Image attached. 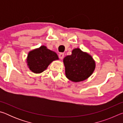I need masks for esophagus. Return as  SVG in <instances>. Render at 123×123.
<instances>
[{"instance_id":"obj_1","label":"esophagus","mask_w":123,"mask_h":123,"mask_svg":"<svg viewBox=\"0 0 123 123\" xmlns=\"http://www.w3.org/2000/svg\"><path fill=\"white\" fill-rule=\"evenodd\" d=\"M59 56L60 59H61V60L63 59V57H64V54H63V53H60V54H59Z\"/></svg>"}]
</instances>
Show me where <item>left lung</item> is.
Segmentation results:
<instances>
[{
    "label": "left lung",
    "instance_id": "1",
    "mask_svg": "<svg viewBox=\"0 0 123 123\" xmlns=\"http://www.w3.org/2000/svg\"><path fill=\"white\" fill-rule=\"evenodd\" d=\"M66 77L74 82L86 80L95 69V62L89 54L79 48L74 49L71 55L64 58Z\"/></svg>",
    "mask_w": 123,
    "mask_h": 123
}]
</instances>
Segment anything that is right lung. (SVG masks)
Wrapping results in <instances>:
<instances>
[{
    "mask_svg": "<svg viewBox=\"0 0 123 123\" xmlns=\"http://www.w3.org/2000/svg\"><path fill=\"white\" fill-rule=\"evenodd\" d=\"M58 59V56L55 52L48 49L46 47L41 46L29 53L27 62L32 72L40 73L47 69L52 61Z\"/></svg>",
    "mask_w": 123,
    "mask_h": 123,
    "instance_id": "1",
    "label": "right lung"
}]
</instances>
